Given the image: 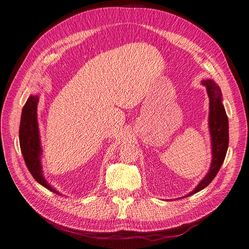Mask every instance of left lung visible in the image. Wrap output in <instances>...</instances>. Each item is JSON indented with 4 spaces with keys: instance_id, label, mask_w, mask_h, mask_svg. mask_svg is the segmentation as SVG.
Segmentation results:
<instances>
[{
    "instance_id": "8db88e82",
    "label": "left lung",
    "mask_w": 249,
    "mask_h": 249,
    "mask_svg": "<svg viewBox=\"0 0 249 249\" xmlns=\"http://www.w3.org/2000/svg\"><path fill=\"white\" fill-rule=\"evenodd\" d=\"M202 85L207 88L210 98V114H209V127L212 139V154L213 159L211 168L208 174L199 182L196 189L188 193L186 196H190L203 188L207 187L213 180L215 175L225 160L227 149L229 144V123L225 107L222 104V92L219 86L213 80H202Z\"/></svg>"
}]
</instances>
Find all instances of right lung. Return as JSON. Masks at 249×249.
I'll return each instance as SVG.
<instances>
[{
    "label": "right lung",
    "instance_id": "add662e5",
    "mask_svg": "<svg viewBox=\"0 0 249 249\" xmlns=\"http://www.w3.org/2000/svg\"><path fill=\"white\" fill-rule=\"evenodd\" d=\"M37 104L38 96L30 95L25 103L22 114H21V121L19 128V143L22 151L23 159L27 169L40 185L53 193L59 194V192L53 189L42 174V168L40 163V139L37 123Z\"/></svg>",
    "mask_w": 249,
    "mask_h": 249
}]
</instances>
